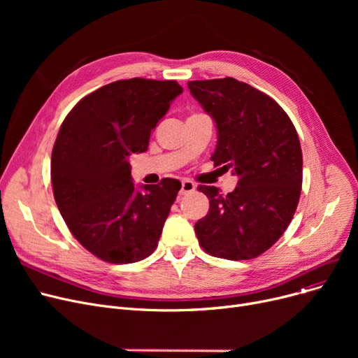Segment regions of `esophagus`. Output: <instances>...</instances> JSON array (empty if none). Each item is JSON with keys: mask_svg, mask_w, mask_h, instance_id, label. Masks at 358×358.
Instances as JSON below:
<instances>
[{"mask_svg": "<svg viewBox=\"0 0 358 358\" xmlns=\"http://www.w3.org/2000/svg\"><path fill=\"white\" fill-rule=\"evenodd\" d=\"M196 190V184L190 180H182L181 182V190H180V194L184 196V194H189V193H193Z\"/></svg>", "mask_w": 358, "mask_h": 358, "instance_id": "esophagus-1", "label": "esophagus"}]
</instances>
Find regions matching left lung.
Wrapping results in <instances>:
<instances>
[{
    "mask_svg": "<svg viewBox=\"0 0 358 358\" xmlns=\"http://www.w3.org/2000/svg\"><path fill=\"white\" fill-rule=\"evenodd\" d=\"M192 96L212 116L215 166L238 176L232 193L199 185L209 197L196 222L201 248L219 258L251 259L285 234L302 190V148L287 116L267 94L235 78L189 81Z\"/></svg>",
    "mask_w": 358,
    "mask_h": 358,
    "instance_id": "left-lung-1",
    "label": "left lung"
}]
</instances>
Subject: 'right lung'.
<instances>
[{"label":"right lung","mask_w":358,"mask_h":358,"mask_svg":"<svg viewBox=\"0 0 358 358\" xmlns=\"http://www.w3.org/2000/svg\"><path fill=\"white\" fill-rule=\"evenodd\" d=\"M181 92L177 81H115L78 101L59 129L50 162L55 201L71 234L106 262H136L158 245L181 182L136 189L129 158L148 149Z\"/></svg>","instance_id":"obj_1"}]
</instances>
